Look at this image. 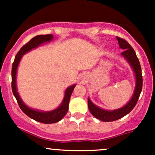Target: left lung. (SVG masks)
<instances>
[{
  "label": "left lung",
  "mask_w": 155,
  "mask_h": 155,
  "mask_svg": "<svg viewBox=\"0 0 155 155\" xmlns=\"http://www.w3.org/2000/svg\"><path fill=\"white\" fill-rule=\"evenodd\" d=\"M119 45L122 49H123V52L121 53V56L124 58V60L127 62L130 66L133 69L134 73L135 79H136V86H135L134 92L130 99V101L124 106L117 109L114 110H106L96 106L92 102L90 97H88V108L90 113L93 115L95 118L98 119L99 120L103 122H112L119 120L129 114L133 110L137 104L140 92L142 90V85H143V79H142L141 74V68L137 58L136 52L132 47L130 45L127 41L124 39L117 37Z\"/></svg>",
  "instance_id": "left-lung-1"
}]
</instances>
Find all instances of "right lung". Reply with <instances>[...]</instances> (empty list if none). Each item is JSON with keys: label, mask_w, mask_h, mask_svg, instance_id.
Returning <instances> with one entry per match:
<instances>
[{"label": "right lung", "mask_w": 155, "mask_h": 155, "mask_svg": "<svg viewBox=\"0 0 155 155\" xmlns=\"http://www.w3.org/2000/svg\"><path fill=\"white\" fill-rule=\"evenodd\" d=\"M53 39H54V37H53V35L51 34L38 35L31 39L28 43H27L25 45H24L21 48L20 50L18 51V53L16 55L15 61H14L13 65H12V92H13L14 95H15L16 99H17V103H18L21 110L27 116L29 117L30 118L33 119V120L37 121V122H41V123L44 124L56 123V122L61 120L65 116L68 111V105L71 96V94L73 91H74V89L76 87V84L67 87L65 91L63 100L58 108H55L54 110H51V111H43L29 107V106H27L23 102L22 98H21L20 96L19 95L18 92H17V72L19 64L20 63V60L22 59L23 55L26 54L28 51H31L32 49L40 47L42 44L51 41Z\"/></svg>", "instance_id": "right-lung-1"}]
</instances>
